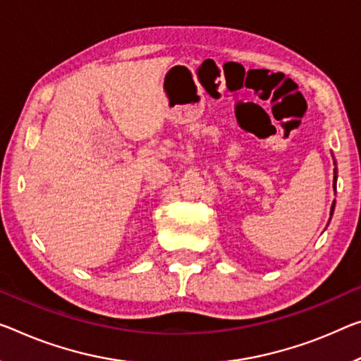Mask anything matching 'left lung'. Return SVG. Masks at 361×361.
Here are the masks:
<instances>
[{"label":"left lung","instance_id":"8db88e82","mask_svg":"<svg viewBox=\"0 0 361 361\" xmlns=\"http://www.w3.org/2000/svg\"><path fill=\"white\" fill-rule=\"evenodd\" d=\"M334 187H336V176H334ZM334 212V204H332V208H331V213Z\"/></svg>","mask_w":361,"mask_h":361}]
</instances>
